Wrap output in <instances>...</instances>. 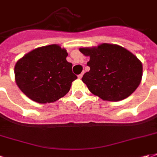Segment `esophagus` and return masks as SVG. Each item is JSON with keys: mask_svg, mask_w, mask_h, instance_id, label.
Returning <instances> with one entry per match:
<instances>
[{"mask_svg": "<svg viewBox=\"0 0 157 157\" xmlns=\"http://www.w3.org/2000/svg\"><path fill=\"white\" fill-rule=\"evenodd\" d=\"M83 74H79V75H78V78L79 79H81V78H82V77H83Z\"/></svg>", "mask_w": 157, "mask_h": 157, "instance_id": "34e87169", "label": "esophagus"}]
</instances>
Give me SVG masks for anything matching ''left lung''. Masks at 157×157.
<instances>
[{
    "label": "left lung",
    "mask_w": 157,
    "mask_h": 157,
    "mask_svg": "<svg viewBox=\"0 0 157 157\" xmlns=\"http://www.w3.org/2000/svg\"><path fill=\"white\" fill-rule=\"evenodd\" d=\"M79 51L90 58L87 63L90 70L83 74L82 81L93 94L103 100L126 99L141 82V62L123 47L101 43L97 47L80 48Z\"/></svg>",
    "instance_id": "8db88e82"
}]
</instances>
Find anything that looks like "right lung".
Returning a JSON list of instances; mask_svg holds the SVG:
<instances>
[{
  "label": "right lung",
  "mask_w": 157,
  "mask_h": 157,
  "mask_svg": "<svg viewBox=\"0 0 157 157\" xmlns=\"http://www.w3.org/2000/svg\"><path fill=\"white\" fill-rule=\"evenodd\" d=\"M67 50L58 44L27 52L15 64V80L25 95L40 104L53 103L67 94L77 78Z\"/></svg>",
  "instance_id": "add662e5"
}]
</instances>
